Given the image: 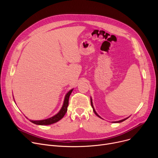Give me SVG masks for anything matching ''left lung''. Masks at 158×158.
Returning a JSON list of instances; mask_svg holds the SVG:
<instances>
[{"label":"left lung","instance_id":"obj_1","mask_svg":"<svg viewBox=\"0 0 158 158\" xmlns=\"http://www.w3.org/2000/svg\"><path fill=\"white\" fill-rule=\"evenodd\" d=\"M91 105H92V108H93V110H94V113H95V114L97 116V117H100L101 118V117L100 116H99L97 113H96V111H95V109H94V106H93V102H92V98H91ZM127 118H125V119H123V120H119V121H117V122H118V123H120V122H123V121H124V120H126Z\"/></svg>","mask_w":158,"mask_h":158}]
</instances>
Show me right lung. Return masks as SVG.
Instances as JSON below:
<instances>
[{"label":"right lung","instance_id":"obj_1","mask_svg":"<svg viewBox=\"0 0 158 158\" xmlns=\"http://www.w3.org/2000/svg\"><path fill=\"white\" fill-rule=\"evenodd\" d=\"M73 89H71L70 91L67 93V94L66 95L65 98H64V101L63 105L62 106V108L60 111V112L57 114H56L54 117L49 118L46 120H31V122L33 123H35L36 125H41V126H47V125H51V124L54 123L59 120H60L65 114L66 112L67 111V107L69 106V97L72 92Z\"/></svg>","mask_w":158,"mask_h":158}]
</instances>
